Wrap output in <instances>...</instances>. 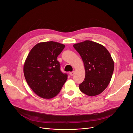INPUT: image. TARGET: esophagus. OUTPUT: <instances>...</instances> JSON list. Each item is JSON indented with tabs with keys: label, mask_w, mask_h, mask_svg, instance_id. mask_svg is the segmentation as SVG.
Here are the masks:
<instances>
[{
	"label": "esophagus",
	"mask_w": 133,
	"mask_h": 133,
	"mask_svg": "<svg viewBox=\"0 0 133 133\" xmlns=\"http://www.w3.org/2000/svg\"><path fill=\"white\" fill-rule=\"evenodd\" d=\"M74 74H75V72H74V71L71 72H69V75H70L71 76H73Z\"/></svg>",
	"instance_id": "1"
}]
</instances>
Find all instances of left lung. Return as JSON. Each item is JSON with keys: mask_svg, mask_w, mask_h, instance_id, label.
<instances>
[{"mask_svg": "<svg viewBox=\"0 0 133 133\" xmlns=\"http://www.w3.org/2000/svg\"><path fill=\"white\" fill-rule=\"evenodd\" d=\"M82 58L85 78L79 89L90 96L101 94L111 80L114 68V61L109 51L103 45L86 40L73 45Z\"/></svg>", "mask_w": 133, "mask_h": 133, "instance_id": "obj_1", "label": "left lung"}]
</instances>
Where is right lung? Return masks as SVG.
<instances>
[{"label": "right lung", "instance_id": "obj_1", "mask_svg": "<svg viewBox=\"0 0 133 133\" xmlns=\"http://www.w3.org/2000/svg\"><path fill=\"white\" fill-rule=\"evenodd\" d=\"M65 47L58 42H41L31 49L25 60L24 74L26 82L41 98L50 99L57 96L67 79L57 60Z\"/></svg>", "mask_w": 133, "mask_h": 133}]
</instances>
